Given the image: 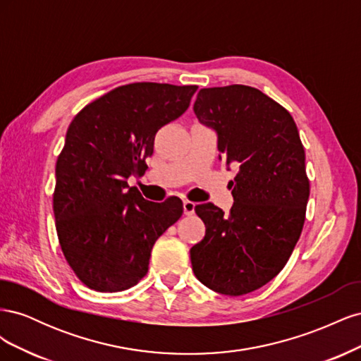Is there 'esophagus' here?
<instances>
[{"label": "esophagus", "mask_w": 361, "mask_h": 361, "mask_svg": "<svg viewBox=\"0 0 361 361\" xmlns=\"http://www.w3.org/2000/svg\"><path fill=\"white\" fill-rule=\"evenodd\" d=\"M195 209V203L190 202V200H183V214L185 215H192Z\"/></svg>", "instance_id": "esophagus-1"}]
</instances>
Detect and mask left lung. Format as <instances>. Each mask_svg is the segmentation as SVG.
Instances as JSON below:
<instances>
[{
	"instance_id": "left-lung-1",
	"label": "left lung",
	"mask_w": 361,
	"mask_h": 361,
	"mask_svg": "<svg viewBox=\"0 0 361 361\" xmlns=\"http://www.w3.org/2000/svg\"><path fill=\"white\" fill-rule=\"evenodd\" d=\"M194 113L216 133L227 169L239 170L231 212L195 206L206 233L191 265L206 288L238 297L274 279L298 243L310 194L304 147L292 116L253 87L202 89Z\"/></svg>"
}]
</instances>
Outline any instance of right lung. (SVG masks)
Listing matches in <instances>:
<instances>
[{"label":"right lung","mask_w":361,"mask_h":361,"mask_svg":"<svg viewBox=\"0 0 361 361\" xmlns=\"http://www.w3.org/2000/svg\"><path fill=\"white\" fill-rule=\"evenodd\" d=\"M197 85L135 82L85 105L68 128L56 166L54 216L68 264L85 286L120 292L147 274L157 239L176 223L182 200H146L141 176L158 130L188 110Z\"/></svg>","instance_id":"add662e5"}]
</instances>
